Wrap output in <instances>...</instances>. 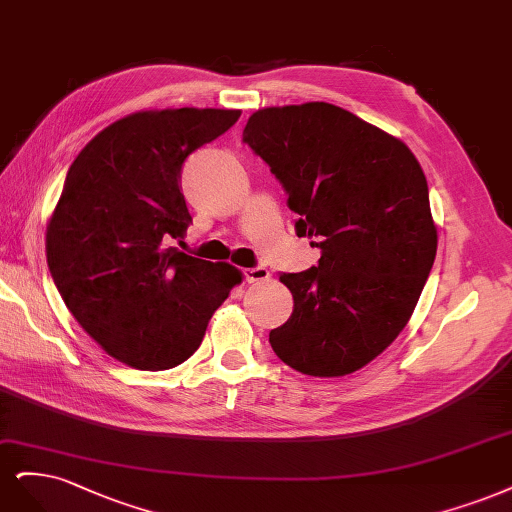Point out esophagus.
Segmentation results:
<instances>
[{
	"label": "esophagus",
	"mask_w": 512,
	"mask_h": 512,
	"mask_svg": "<svg viewBox=\"0 0 512 512\" xmlns=\"http://www.w3.org/2000/svg\"><path fill=\"white\" fill-rule=\"evenodd\" d=\"M244 278H246V283H261V280L270 278V270L263 266H255V268L244 270Z\"/></svg>",
	"instance_id": "obj_1"
}]
</instances>
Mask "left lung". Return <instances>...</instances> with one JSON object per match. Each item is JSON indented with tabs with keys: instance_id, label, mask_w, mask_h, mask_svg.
Here are the masks:
<instances>
[{
	"instance_id": "1",
	"label": "left lung",
	"mask_w": 512,
	"mask_h": 512,
	"mask_svg": "<svg viewBox=\"0 0 512 512\" xmlns=\"http://www.w3.org/2000/svg\"><path fill=\"white\" fill-rule=\"evenodd\" d=\"M242 140L268 163L317 266L280 274L293 295L274 353L310 376H344L381 355L415 310L438 234L410 148L325 102L263 108Z\"/></svg>"
}]
</instances>
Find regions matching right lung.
I'll return each mask as SVG.
<instances>
[{
	"label": "right lung",
	"instance_id": "add662e5",
	"mask_svg": "<svg viewBox=\"0 0 512 512\" xmlns=\"http://www.w3.org/2000/svg\"><path fill=\"white\" fill-rule=\"evenodd\" d=\"M240 110L134 112L74 159L46 227V261L65 306L102 349L138 370H170L202 344L242 272L172 246L191 214L185 159Z\"/></svg>",
	"mask_w": 512,
	"mask_h": 512
}]
</instances>
